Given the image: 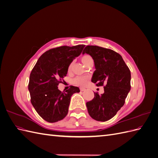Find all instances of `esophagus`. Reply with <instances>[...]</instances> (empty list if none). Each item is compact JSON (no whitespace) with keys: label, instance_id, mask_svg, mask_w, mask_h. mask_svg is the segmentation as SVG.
I'll use <instances>...</instances> for the list:
<instances>
[{"label":"esophagus","instance_id":"esophagus-1","mask_svg":"<svg viewBox=\"0 0 158 158\" xmlns=\"http://www.w3.org/2000/svg\"><path fill=\"white\" fill-rule=\"evenodd\" d=\"M85 89L84 88H82V87H81V88H80V90L81 91V92H83V91H84Z\"/></svg>","mask_w":158,"mask_h":158}]
</instances>
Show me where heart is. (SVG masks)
I'll return each instance as SVG.
<instances>
[{
    "mask_svg": "<svg viewBox=\"0 0 158 158\" xmlns=\"http://www.w3.org/2000/svg\"><path fill=\"white\" fill-rule=\"evenodd\" d=\"M92 59V57H91L88 55H84L81 57V60H82V63L86 66L87 64L88 63V62ZM73 63H70V64L68 66V72L69 73H70V71L72 70V69H73ZM89 80V77L87 76H76L74 79L72 80V82L73 84L76 85H79V86H84V85L86 84L88 81Z\"/></svg>",
    "mask_w": 158,
    "mask_h": 158,
    "instance_id": "1",
    "label": "heart"
}]
</instances>
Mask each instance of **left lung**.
<instances>
[{
  "label": "left lung",
  "mask_w": 158,
  "mask_h": 158,
  "mask_svg": "<svg viewBox=\"0 0 158 158\" xmlns=\"http://www.w3.org/2000/svg\"><path fill=\"white\" fill-rule=\"evenodd\" d=\"M82 53L91 55L95 70L92 82L103 86L104 93L94 92V98L86 103L90 117L105 122L113 118L124 106L131 89V71L121 55L111 49L95 45H88Z\"/></svg>",
  "instance_id": "obj_1"
}]
</instances>
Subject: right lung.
Segmentation results:
<instances>
[{
	"instance_id": "right-lung-1",
	"label": "right lung",
	"mask_w": 158,
	"mask_h": 158,
	"mask_svg": "<svg viewBox=\"0 0 158 158\" xmlns=\"http://www.w3.org/2000/svg\"><path fill=\"white\" fill-rule=\"evenodd\" d=\"M84 45L61 46L44 52L33 68L28 84L31 103L39 115L49 123L63 119L68 114L70 98L79 92L70 85L61 92L58 85L67 74L68 66L82 52Z\"/></svg>"
}]
</instances>
